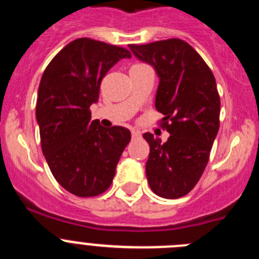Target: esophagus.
I'll return each mask as SVG.
<instances>
[{
    "label": "esophagus",
    "mask_w": 259,
    "mask_h": 259,
    "mask_svg": "<svg viewBox=\"0 0 259 259\" xmlns=\"http://www.w3.org/2000/svg\"><path fill=\"white\" fill-rule=\"evenodd\" d=\"M141 135V132L140 131H132V137H139Z\"/></svg>",
    "instance_id": "obj_1"
}]
</instances>
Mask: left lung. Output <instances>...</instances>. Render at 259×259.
<instances>
[{
  "instance_id": "left-lung-1",
  "label": "left lung",
  "mask_w": 259,
  "mask_h": 259,
  "mask_svg": "<svg viewBox=\"0 0 259 259\" xmlns=\"http://www.w3.org/2000/svg\"><path fill=\"white\" fill-rule=\"evenodd\" d=\"M135 56L154 67L159 84L155 109L163 114L166 143L146 132L150 146L146 178L163 198H180L197 184L219 130L221 100L206 62L180 38L130 45Z\"/></svg>"
}]
</instances>
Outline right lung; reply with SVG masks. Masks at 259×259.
Returning a JSON list of instances; mask_svg holds the SVG:
<instances>
[{
	"mask_svg": "<svg viewBox=\"0 0 259 259\" xmlns=\"http://www.w3.org/2000/svg\"><path fill=\"white\" fill-rule=\"evenodd\" d=\"M130 50L88 37L66 45L45 68L36 102L41 149L57 182L79 197L104 193L131 140L130 130L91 122L107 71Z\"/></svg>",
	"mask_w": 259,
	"mask_h": 259,
	"instance_id": "right-lung-1",
	"label": "right lung"
}]
</instances>
